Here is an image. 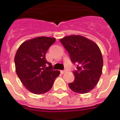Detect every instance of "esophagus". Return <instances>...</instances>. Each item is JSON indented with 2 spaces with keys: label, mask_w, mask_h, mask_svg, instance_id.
I'll return each mask as SVG.
<instances>
[{
  "label": "esophagus",
  "mask_w": 120,
  "mask_h": 120,
  "mask_svg": "<svg viewBox=\"0 0 120 120\" xmlns=\"http://www.w3.org/2000/svg\"><path fill=\"white\" fill-rule=\"evenodd\" d=\"M66 71H67L66 70H61V74H64V73H65Z\"/></svg>",
  "instance_id": "obj_1"
}]
</instances>
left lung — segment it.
I'll list each match as a JSON object with an SVG mask.
<instances>
[{
	"instance_id": "left-lung-1",
	"label": "left lung",
	"mask_w": 120,
	"mask_h": 120,
	"mask_svg": "<svg viewBox=\"0 0 120 120\" xmlns=\"http://www.w3.org/2000/svg\"><path fill=\"white\" fill-rule=\"evenodd\" d=\"M69 53L71 62L77 65L73 72L75 80L68 83L75 93L85 94L98 83L102 73L103 57L98 45L80 35H70L60 40Z\"/></svg>"
}]
</instances>
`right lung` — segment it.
Instances as JSON below:
<instances>
[{
  "label": "right lung",
  "instance_id": "1",
  "mask_svg": "<svg viewBox=\"0 0 120 120\" xmlns=\"http://www.w3.org/2000/svg\"><path fill=\"white\" fill-rule=\"evenodd\" d=\"M55 41L54 38L37 37L24 41L17 51L14 58L17 75L31 93L42 94L48 92L60 74L45 59V53Z\"/></svg>",
  "mask_w": 120,
  "mask_h": 120
}]
</instances>
